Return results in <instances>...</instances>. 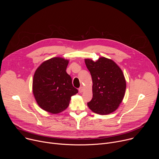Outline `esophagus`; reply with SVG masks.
I'll list each match as a JSON object with an SVG mask.
<instances>
[{"instance_id":"1","label":"esophagus","mask_w":159,"mask_h":159,"mask_svg":"<svg viewBox=\"0 0 159 159\" xmlns=\"http://www.w3.org/2000/svg\"><path fill=\"white\" fill-rule=\"evenodd\" d=\"M79 91L80 93H82L83 91H84V88H83L82 86L80 87V88H79Z\"/></svg>"}]
</instances>
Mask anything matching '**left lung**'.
Returning <instances> with one entry per match:
<instances>
[{"instance_id": "left-lung-1", "label": "left lung", "mask_w": 159, "mask_h": 159, "mask_svg": "<svg viewBox=\"0 0 159 159\" xmlns=\"http://www.w3.org/2000/svg\"><path fill=\"white\" fill-rule=\"evenodd\" d=\"M85 63L93 81V98L88 102L89 109L100 115L113 112L121 103L126 88L121 69L105 57L96 62L85 59Z\"/></svg>"}]
</instances>
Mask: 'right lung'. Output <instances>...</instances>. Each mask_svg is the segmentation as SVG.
I'll return each mask as SVG.
<instances>
[{
    "instance_id": "obj_1",
    "label": "right lung",
    "mask_w": 159,
    "mask_h": 159,
    "mask_svg": "<svg viewBox=\"0 0 159 159\" xmlns=\"http://www.w3.org/2000/svg\"><path fill=\"white\" fill-rule=\"evenodd\" d=\"M68 61L54 57L44 62L37 69L33 81V93L39 106L53 114L66 110L71 96L78 93L66 73Z\"/></svg>"
}]
</instances>
